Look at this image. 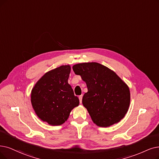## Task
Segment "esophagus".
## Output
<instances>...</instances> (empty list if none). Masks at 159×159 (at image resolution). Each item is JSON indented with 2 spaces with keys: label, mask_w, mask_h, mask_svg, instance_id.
I'll use <instances>...</instances> for the list:
<instances>
[{
  "label": "esophagus",
  "mask_w": 159,
  "mask_h": 159,
  "mask_svg": "<svg viewBox=\"0 0 159 159\" xmlns=\"http://www.w3.org/2000/svg\"><path fill=\"white\" fill-rule=\"evenodd\" d=\"M82 98H83V96H82V95H80V96L79 97V100H80V102L81 104L82 102Z\"/></svg>",
  "instance_id": "34e87169"
}]
</instances>
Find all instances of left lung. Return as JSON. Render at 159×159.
<instances>
[{"mask_svg": "<svg viewBox=\"0 0 159 159\" xmlns=\"http://www.w3.org/2000/svg\"><path fill=\"white\" fill-rule=\"evenodd\" d=\"M72 68L87 85L88 91L82 103L94 124L107 127L124 118L130 106V93L115 72L95 62L79 63Z\"/></svg>", "mask_w": 159, "mask_h": 159, "instance_id": "obj_1", "label": "left lung"}]
</instances>
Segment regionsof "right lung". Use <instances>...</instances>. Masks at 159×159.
<instances>
[{
  "label": "right lung",
  "mask_w": 159,
  "mask_h": 159,
  "mask_svg": "<svg viewBox=\"0 0 159 159\" xmlns=\"http://www.w3.org/2000/svg\"><path fill=\"white\" fill-rule=\"evenodd\" d=\"M71 67L62 65L44 74L31 91V104L36 116L52 126L66 121L70 113L80 104L68 83Z\"/></svg>",
  "instance_id": "obj_1"
}]
</instances>
